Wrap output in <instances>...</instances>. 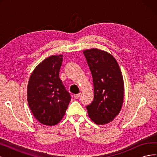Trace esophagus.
Returning a JSON list of instances; mask_svg holds the SVG:
<instances>
[{"label": "esophagus", "instance_id": "34e87169", "mask_svg": "<svg viewBox=\"0 0 157 157\" xmlns=\"http://www.w3.org/2000/svg\"><path fill=\"white\" fill-rule=\"evenodd\" d=\"M80 93H79V94H74V98H75V99H78V98H79V96H80Z\"/></svg>", "mask_w": 157, "mask_h": 157}]
</instances>
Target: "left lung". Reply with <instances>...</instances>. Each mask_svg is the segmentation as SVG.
<instances>
[{
	"instance_id": "obj_1",
	"label": "left lung",
	"mask_w": 157,
	"mask_h": 157,
	"mask_svg": "<svg viewBox=\"0 0 157 157\" xmlns=\"http://www.w3.org/2000/svg\"><path fill=\"white\" fill-rule=\"evenodd\" d=\"M91 71L94 98L86 106L89 117L97 124H105L118 114L124 100V80L117 60L97 48L84 50Z\"/></svg>"
}]
</instances>
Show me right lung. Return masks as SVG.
I'll list each match as a JSON object with an SVG mask.
<instances>
[{
  "mask_svg": "<svg viewBox=\"0 0 157 157\" xmlns=\"http://www.w3.org/2000/svg\"><path fill=\"white\" fill-rule=\"evenodd\" d=\"M62 61V55L46 58L33 70L28 82L29 108L36 120L46 126L58 124L71 99L59 77Z\"/></svg>",
  "mask_w": 157,
  "mask_h": 157,
  "instance_id": "right-lung-1",
  "label": "right lung"
}]
</instances>
